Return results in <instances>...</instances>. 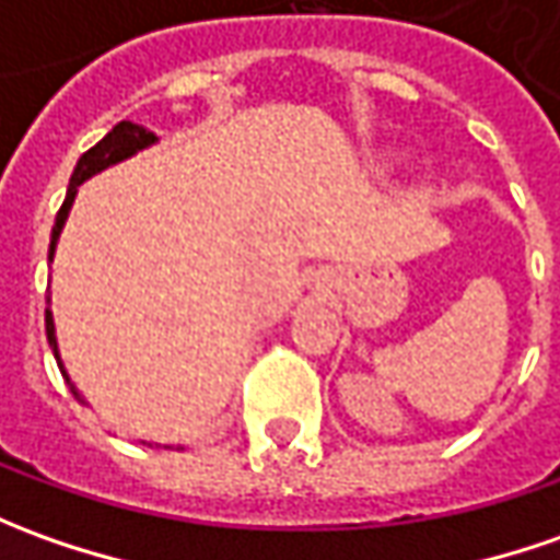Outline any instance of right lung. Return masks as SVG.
<instances>
[{
    "label": "right lung",
    "instance_id": "right-lung-1",
    "mask_svg": "<svg viewBox=\"0 0 560 560\" xmlns=\"http://www.w3.org/2000/svg\"><path fill=\"white\" fill-rule=\"evenodd\" d=\"M159 137L152 135L150 128H143V125H135V121H119L109 135L101 140V143H94L89 152H82V159L75 162V168H72V177H70V189H67V199L60 205V211L55 217V226H51V245H48V260H55V248H57V238H60V230H63V223H67V217H70V208L72 201H75V192H79V186L85 184L89 177L94 174H101L106 171L109 165H119L125 159H131L137 155L140 150H147L152 147ZM45 334H48V346L55 349V359H57V368H60V374L67 380V386L72 389V395L85 405V398L79 395V389L72 386L70 374L63 371V361H60V352H57V337H55V315L51 310H45Z\"/></svg>",
    "mask_w": 560,
    "mask_h": 560
}]
</instances>
